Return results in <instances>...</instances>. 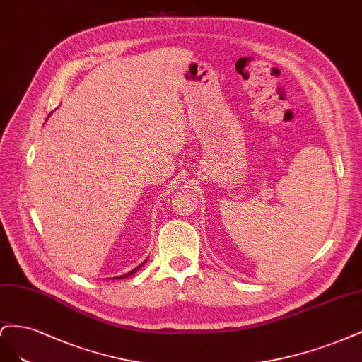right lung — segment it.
I'll return each instance as SVG.
<instances>
[{
	"instance_id": "add662e5",
	"label": "right lung",
	"mask_w": 362,
	"mask_h": 362,
	"mask_svg": "<svg viewBox=\"0 0 362 362\" xmlns=\"http://www.w3.org/2000/svg\"><path fill=\"white\" fill-rule=\"evenodd\" d=\"M49 115H51V114H49ZM146 262H147V260H144V262H143L141 264H139V266H136V267H135V269H132L131 272H127V274H123V275H120V276H114L112 279H124V278H127V276H131V275H134V274H135V272H136V271L139 269V267H141V266H144V264H146Z\"/></svg>"
}]
</instances>
